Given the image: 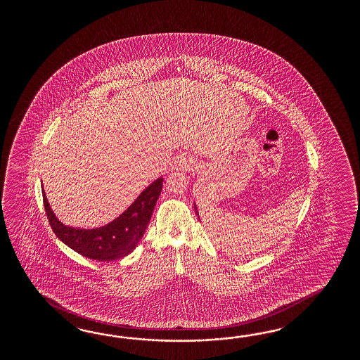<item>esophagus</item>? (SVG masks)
I'll use <instances>...</instances> for the list:
<instances>
[{
	"instance_id": "1",
	"label": "esophagus",
	"mask_w": 360,
	"mask_h": 360,
	"mask_svg": "<svg viewBox=\"0 0 360 360\" xmlns=\"http://www.w3.org/2000/svg\"><path fill=\"white\" fill-rule=\"evenodd\" d=\"M193 165H194V160H193L190 155H181V157L176 160V162H175V167H176V170L184 172V170L190 169Z\"/></svg>"
}]
</instances>
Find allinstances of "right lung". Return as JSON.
<instances>
[{
    "mask_svg": "<svg viewBox=\"0 0 360 360\" xmlns=\"http://www.w3.org/2000/svg\"><path fill=\"white\" fill-rule=\"evenodd\" d=\"M162 182V178L154 181L122 215L107 226L96 229L65 227L55 218L42 187L46 215L55 235L82 256L98 262L119 260L129 255L140 243L152 218L157 199L161 194Z\"/></svg>",
    "mask_w": 360,
    "mask_h": 360,
    "instance_id": "right-lung-1",
    "label": "right lung"
}]
</instances>
